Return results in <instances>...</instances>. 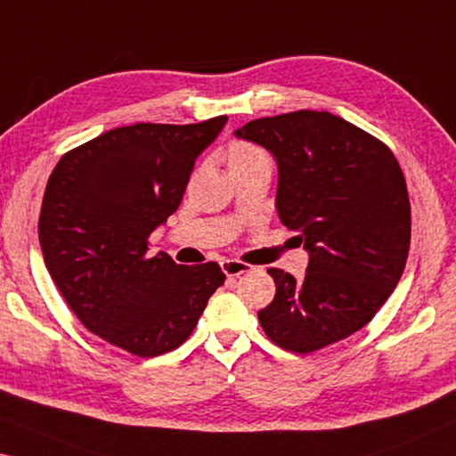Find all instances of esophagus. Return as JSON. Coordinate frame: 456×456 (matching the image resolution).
I'll return each instance as SVG.
<instances>
[{
    "label": "esophagus",
    "instance_id": "34e87169",
    "mask_svg": "<svg viewBox=\"0 0 456 456\" xmlns=\"http://www.w3.org/2000/svg\"><path fill=\"white\" fill-rule=\"evenodd\" d=\"M221 270H223V273H225L227 278H237V276H241V273L249 272L251 265L243 264V262H237V259H223Z\"/></svg>",
    "mask_w": 456,
    "mask_h": 456
}]
</instances>
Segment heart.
Wrapping results in <instances>:
<instances>
[{
  "mask_svg": "<svg viewBox=\"0 0 456 456\" xmlns=\"http://www.w3.org/2000/svg\"><path fill=\"white\" fill-rule=\"evenodd\" d=\"M264 151L251 146L248 142H235L231 143L229 148V162H235V160H245V158H254V156H262Z\"/></svg>",
  "mask_w": 456,
  "mask_h": 456,
  "instance_id": "1",
  "label": "heart"
}]
</instances>
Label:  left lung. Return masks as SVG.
<instances>
[{
  "label": "left lung",
  "instance_id": "1",
  "mask_svg": "<svg viewBox=\"0 0 456 456\" xmlns=\"http://www.w3.org/2000/svg\"><path fill=\"white\" fill-rule=\"evenodd\" d=\"M235 137L278 164L280 221L308 251L302 280L278 267L259 324L281 349L313 353L363 329L394 292L410 249V199L395 156L329 111L254 119Z\"/></svg>",
  "mask_w": 456,
  "mask_h": 456
}]
</instances>
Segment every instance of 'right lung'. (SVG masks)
Instances as JSON below:
<instances>
[{
	"label": "right lung",
	"mask_w": 456,
	"mask_h": 456,
	"mask_svg": "<svg viewBox=\"0 0 456 456\" xmlns=\"http://www.w3.org/2000/svg\"><path fill=\"white\" fill-rule=\"evenodd\" d=\"M227 124L115 127L61 158L38 221L46 270L93 335L137 357L183 345L225 273L148 254L176 211L194 162Z\"/></svg>",
	"instance_id": "1"
}]
</instances>
